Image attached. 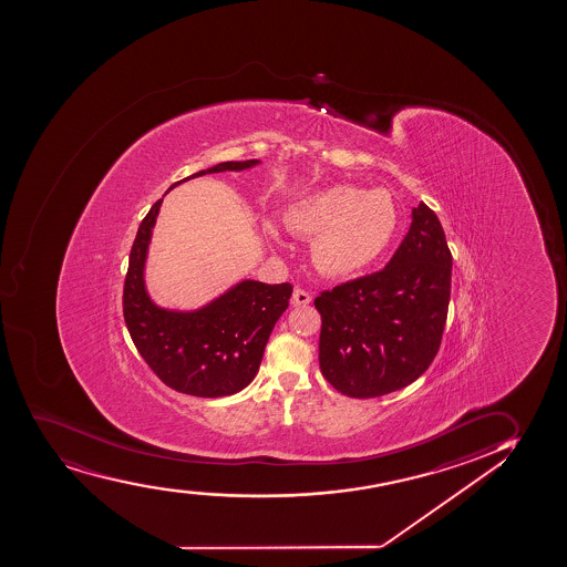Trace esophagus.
Wrapping results in <instances>:
<instances>
[{"mask_svg":"<svg viewBox=\"0 0 567 567\" xmlns=\"http://www.w3.org/2000/svg\"><path fill=\"white\" fill-rule=\"evenodd\" d=\"M291 302H293L295 307H307V305L312 302V295L297 287L293 291V297H291Z\"/></svg>","mask_w":567,"mask_h":567,"instance_id":"34e87169","label":"esophagus"}]
</instances>
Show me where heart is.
I'll return each mask as SVG.
<instances>
[{
	"mask_svg": "<svg viewBox=\"0 0 567 567\" xmlns=\"http://www.w3.org/2000/svg\"><path fill=\"white\" fill-rule=\"evenodd\" d=\"M289 230L313 236L312 259L319 272L350 276L369 267L390 246L399 227V208L390 190H364L355 185H331L289 206ZM272 240H280L267 225Z\"/></svg>",
	"mask_w": 567,
	"mask_h": 567,
	"instance_id": "obj_1",
	"label": "heart"
}]
</instances>
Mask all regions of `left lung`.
Wrapping results in <instances>:
<instances>
[{
  "label": "left lung",
  "instance_id": "1",
  "mask_svg": "<svg viewBox=\"0 0 567 567\" xmlns=\"http://www.w3.org/2000/svg\"><path fill=\"white\" fill-rule=\"evenodd\" d=\"M452 254L433 209L417 204L409 233L380 272L316 297L319 367L342 395L380 398L433 363L449 313Z\"/></svg>",
  "mask_w": 567,
  "mask_h": 567
}]
</instances>
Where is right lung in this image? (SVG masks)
Returning <instances> with one entry per match:
<instances>
[{"instance_id":"1","label":"right lung","mask_w":567,"mask_h":567,"mask_svg":"<svg viewBox=\"0 0 567 567\" xmlns=\"http://www.w3.org/2000/svg\"><path fill=\"white\" fill-rule=\"evenodd\" d=\"M259 163L215 164L174 183L168 190L193 177L240 172ZM161 204L163 198L153 204L137 228L124 280L123 313L132 342L151 371L172 390L195 398L235 395L259 371L268 337L289 307L293 286L241 280L198 310L156 307L145 287V260Z\"/></svg>"}]
</instances>
